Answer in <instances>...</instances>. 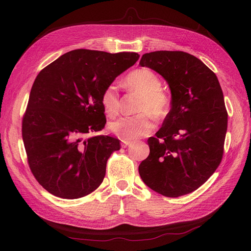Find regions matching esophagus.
<instances>
[{
	"label": "esophagus",
	"mask_w": 251,
	"mask_h": 251,
	"mask_svg": "<svg viewBox=\"0 0 251 251\" xmlns=\"http://www.w3.org/2000/svg\"><path fill=\"white\" fill-rule=\"evenodd\" d=\"M131 143H132L131 141H123V143H121V147H123V148H126V147L130 146Z\"/></svg>",
	"instance_id": "34e87169"
}]
</instances>
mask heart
<instances>
[{
  "label": "heart",
  "instance_id": "heart-1",
  "mask_svg": "<svg viewBox=\"0 0 251 251\" xmlns=\"http://www.w3.org/2000/svg\"><path fill=\"white\" fill-rule=\"evenodd\" d=\"M126 85L141 95L134 116L121 117L109 125V130L124 141H131L147 136L154 128L151 113L160 118L166 115L170 108V98L161 90V81L149 69H137L127 75ZM101 104L104 113L113 117L119 110L118 88L111 83L101 94Z\"/></svg>",
  "mask_w": 251,
  "mask_h": 251
}]
</instances>
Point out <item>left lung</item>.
Returning <instances> with one entry per match:
<instances>
[{
	"label": "left lung",
	"mask_w": 251,
	"mask_h": 251,
	"mask_svg": "<svg viewBox=\"0 0 251 251\" xmlns=\"http://www.w3.org/2000/svg\"><path fill=\"white\" fill-rule=\"evenodd\" d=\"M139 65L156 71L171 90V110L150 155L139 165L151 189L176 198L199 188L222 160L227 112L218 77L199 58L183 51L143 54Z\"/></svg>",
	"instance_id": "1"
}]
</instances>
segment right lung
<instances>
[{
  "label": "right lung",
  "instance_id": "right-lung-1",
  "mask_svg": "<svg viewBox=\"0 0 251 251\" xmlns=\"http://www.w3.org/2000/svg\"><path fill=\"white\" fill-rule=\"evenodd\" d=\"M139 56L77 49L59 56L36 76L22 135L30 170L53 196L78 199L101 184L119 140L89 135L101 131L107 123L103 90Z\"/></svg>",
  "mask_w": 251,
  "mask_h": 251
}]
</instances>
